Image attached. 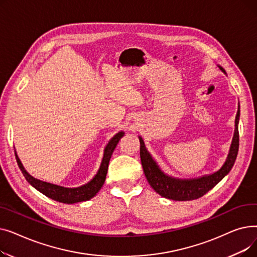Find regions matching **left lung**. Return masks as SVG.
I'll use <instances>...</instances> for the list:
<instances>
[{"label": "left lung", "instance_id": "left-lung-1", "mask_svg": "<svg viewBox=\"0 0 257 257\" xmlns=\"http://www.w3.org/2000/svg\"><path fill=\"white\" fill-rule=\"evenodd\" d=\"M221 71L225 73L223 67L219 66ZM238 120H239V106L235 116V130L234 136L232 139V143L230 146V150L227 156V159L223 167L211 175L203 176L197 179H176L167 176L166 174L161 172L158 168L154 159L151 157L149 152L147 151L143 139L140 137V154L142 166L144 169V173L146 178L152 186L153 190L158 193L161 197L167 199L175 200V201H190L199 199L200 197L204 196L212 187L217 185L226 175L232 169L238 152L239 146V136H238Z\"/></svg>", "mask_w": 257, "mask_h": 257}]
</instances>
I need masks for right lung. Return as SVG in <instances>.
Returning <instances> with one entry per match:
<instances>
[{
  "label": "right lung",
  "mask_w": 257,
  "mask_h": 257,
  "mask_svg": "<svg viewBox=\"0 0 257 257\" xmlns=\"http://www.w3.org/2000/svg\"><path fill=\"white\" fill-rule=\"evenodd\" d=\"M124 137V132L120 131L116 133L115 136L109 141V143L107 144L105 150H104V156L102 159V164L100 166V169L97 173L96 176L92 178L91 181H89L87 184L82 185L80 187L76 188H66L62 186H58L55 184H51L48 182L40 181L38 179L33 178L31 175L27 173L21 163L20 158L18 157L16 153V158L18 161V165L25 176L26 180L28 181L32 186H34L37 191L40 193H43L45 196L61 202V203H66V204H73L77 203V202H82V201H87L91 199L97 195V193L101 190V187L103 186L105 179H106V174L108 170V165H109V160L110 157L115 149L116 145L118 144L119 140Z\"/></svg>",
  "instance_id": "obj_1"
}]
</instances>
